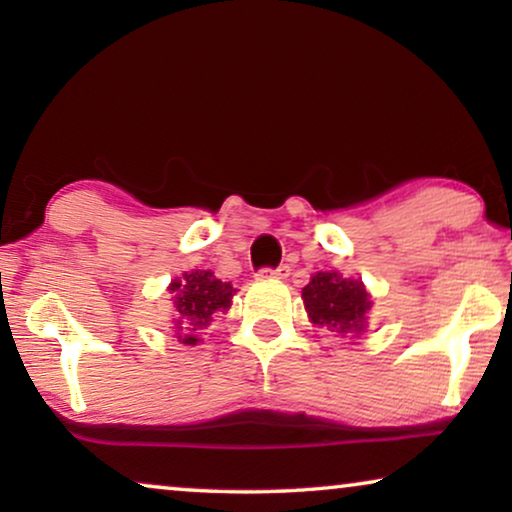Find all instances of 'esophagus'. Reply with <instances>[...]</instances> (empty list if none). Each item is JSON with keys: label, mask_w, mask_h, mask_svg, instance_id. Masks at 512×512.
<instances>
[{"label": "esophagus", "mask_w": 512, "mask_h": 512, "mask_svg": "<svg viewBox=\"0 0 512 512\" xmlns=\"http://www.w3.org/2000/svg\"><path fill=\"white\" fill-rule=\"evenodd\" d=\"M258 277H272V279H286L289 277V265H279V268H263Z\"/></svg>", "instance_id": "1"}]
</instances>
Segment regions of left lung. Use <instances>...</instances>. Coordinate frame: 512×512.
Here are the masks:
<instances>
[{"mask_svg": "<svg viewBox=\"0 0 512 512\" xmlns=\"http://www.w3.org/2000/svg\"><path fill=\"white\" fill-rule=\"evenodd\" d=\"M307 317L314 326L338 333H363L370 310V293L361 279H347L340 272H317L303 289Z\"/></svg>", "mask_w": 512, "mask_h": 512, "instance_id": "1", "label": "left lung"}]
</instances>
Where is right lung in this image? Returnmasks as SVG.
Listing matches in <instances>:
<instances>
[{
  "label": "right lung",
  "instance_id": "1",
  "mask_svg": "<svg viewBox=\"0 0 512 512\" xmlns=\"http://www.w3.org/2000/svg\"><path fill=\"white\" fill-rule=\"evenodd\" d=\"M167 291L174 296V328L179 342L198 345V333L209 326L214 314L228 310L237 289L216 279L212 270H191L172 279Z\"/></svg>",
  "mask_w": 512,
  "mask_h": 512
}]
</instances>
